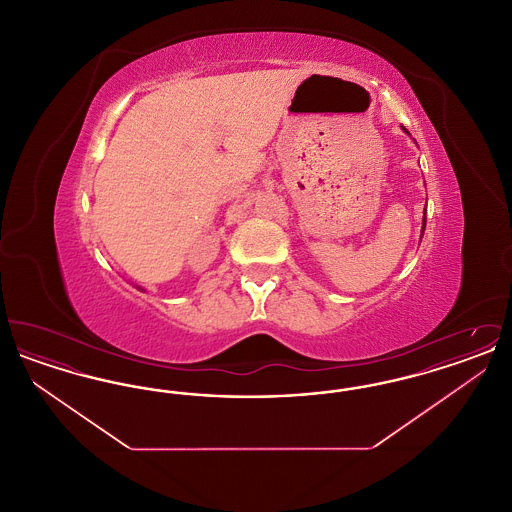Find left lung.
Instances as JSON below:
<instances>
[{
  "label": "left lung",
  "instance_id": "8db88e82",
  "mask_svg": "<svg viewBox=\"0 0 512 512\" xmlns=\"http://www.w3.org/2000/svg\"><path fill=\"white\" fill-rule=\"evenodd\" d=\"M405 132H407V128L405 126H401ZM409 134V132H407ZM411 136V134H409ZM424 228H426V207H424V217H422V228H420V240H422V236H424Z\"/></svg>",
  "mask_w": 512,
  "mask_h": 512
}]
</instances>
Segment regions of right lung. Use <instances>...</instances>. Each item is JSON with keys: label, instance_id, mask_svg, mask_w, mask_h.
Segmentation results:
<instances>
[{"label": "right lung", "instance_id": "obj_1", "mask_svg": "<svg viewBox=\"0 0 512 512\" xmlns=\"http://www.w3.org/2000/svg\"><path fill=\"white\" fill-rule=\"evenodd\" d=\"M140 290H142V288H140Z\"/></svg>", "mask_w": 512, "mask_h": 512}]
</instances>
